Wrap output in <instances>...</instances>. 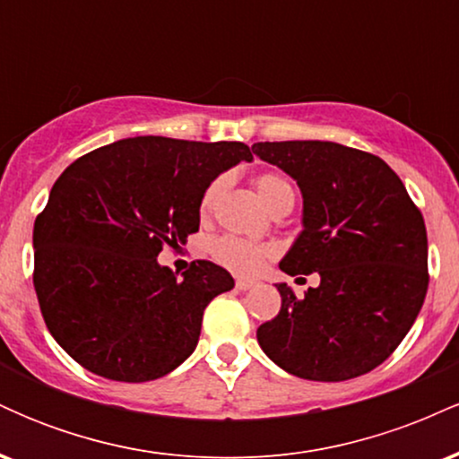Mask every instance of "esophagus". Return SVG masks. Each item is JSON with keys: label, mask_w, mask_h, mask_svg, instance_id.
<instances>
[{"label": "esophagus", "mask_w": 459, "mask_h": 459, "mask_svg": "<svg viewBox=\"0 0 459 459\" xmlns=\"http://www.w3.org/2000/svg\"><path fill=\"white\" fill-rule=\"evenodd\" d=\"M235 287L239 289V291H247V289L255 287V281H247V278H237Z\"/></svg>", "instance_id": "34e87169"}]
</instances>
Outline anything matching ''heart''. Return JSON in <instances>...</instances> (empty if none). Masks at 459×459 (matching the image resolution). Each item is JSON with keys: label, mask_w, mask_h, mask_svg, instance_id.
I'll list each match as a JSON object with an SVG mask.
<instances>
[{"label": "heart", "mask_w": 459, "mask_h": 459, "mask_svg": "<svg viewBox=\"0 0 459 459\" xmlns=\"http://www.w3.org/2000/svg\"><path fill=\"white\" fill-rule=\"evenodd\" d=\"M222 178H215L213 183H209V187L203 194V200H200V212L207 213L213 207L220 192H222ZM255 187L263 204L272 213L281 212L284 207L293 209L296 189H293L287 177L278 175V172H261V175L255 177ZM212 255L226 270L235 273H255L261 270L263 263L276 255V250L270 244H259V241H250L235 235H222L212 244Z\"/></svg>", "instance_id": "obj_1"}]
</instances>
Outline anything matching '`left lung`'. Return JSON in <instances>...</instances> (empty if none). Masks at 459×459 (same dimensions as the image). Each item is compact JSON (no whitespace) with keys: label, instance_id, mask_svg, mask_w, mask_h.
<instances>
[{"label":"left lung","instance_id":"8db88e82","mask_svg":"<svg viewBox=\"0 0 459 459\" xmlns=\"http://www.w3.org/2000/svg\"><path fill=\"white\" fill-rule=\"evenodd\" d=\"M304 196V230L281 270L317 272L302 299L278 284L282 307L259 325L261 350L304 380L343 382L382 365L412 328L428 293L423 213L386 161L336 142H256Z\"/></svg>","mask_w":459,"mask_h":459}]
</instances>
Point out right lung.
<instances>
[{"label": "right lung", "instance_id": "obj_1", "mask_svg": "<svg viewBox=\"0 0 459 459\" xmlns=\"http://www.w3.org/2000/svg\"><path fill=\"white\" fill-rule=\"evenodd\" d=\"M244 160V142L138 135L57 177L34 222V289L73 360L108 380L149 382L196 350L204 308L233 276L194 261L178 278L157 255L196 233L204 189Z\"/></svg>", "mask_w": 459, "mask_h": 459}]
</instances>
